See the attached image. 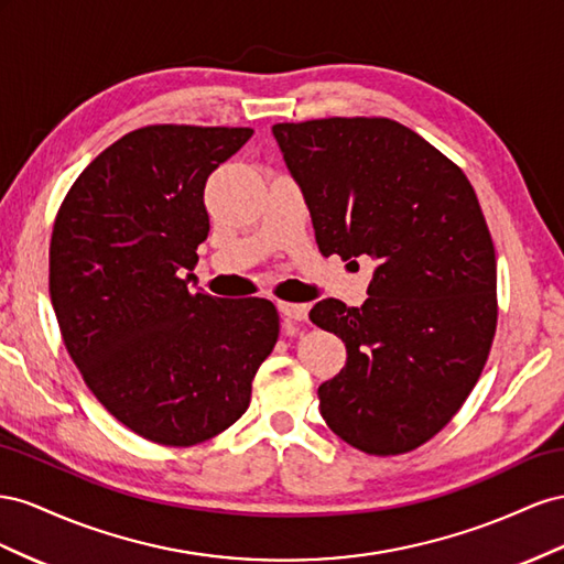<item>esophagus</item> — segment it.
Wrapping results in <instances>:
<instances>
[{
	"label": "esophagus",
	"mask_w": 564,
	"mask_h": 564,
	"mask_svg": "<svg viewBox=\"0 0 564 564\" xmlns=\"http://www.w3.org/2000/svg\"><path fill=\"white\" fill-rule=\"evenodd\" d=\"M279 312H281V316L291 318V321H304V318H307V312H310V307H307V304L281 302V304H279Z\"/></svg>",
	"instance_id": "obj_1"
}]
</instances>
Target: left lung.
Segmentation results:
<instances>
[{
    "label": "left lung",
    "mask_w": 564,
    "mask_h": 564,
    "mask_svg": "<svg viewBox=\"0 0 564 564\" xmlns=\"http://www.w3.org/2000/svg\"><path fill=\"white\" fill-rule=\"evenodd\" d=\"M324 257L378 262L364 307L316 302L347 364L318 388L321 415L371 456L413 452L465 404L498 321L496 250L465 172L390 118L273 124Z\"/></svg>",
    "instance_id": "1"
}]
</instances>
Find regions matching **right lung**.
Returning a JSON list of instances; mask_svg holds the SVG:
<instances>
[{
    "label": "right lung",
    "mask_w": 564,
    "mask_h": 564,
    "mask_svg": "<svg viewBox=\"0 0 564 564\" xmlns=\"http://www.w3.org/2000/svg\"><path fill=\"white\" fill-rule=\"evenodd\" d=\"M250 127L149 124L96 155L63 198L50 295L91 394L139 437L193 446L250 406L279 340L264 297L191 293L184 269L210 231L203 191Z\"/></svg>",
    "instance_id": "1"
}]
</instances>
